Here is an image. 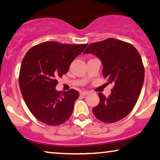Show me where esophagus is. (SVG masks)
<instances>
[{"label":"esophagus","instance_id":"1","mask_svg":"<svg viewBox=\"0 0 160 160\" xmlns=\"http://www.w3.org/2000/svg\"><path fill=\"white\" fill-rule=\"evenodd\" d=\"M80 94L81 95L85 96V95H88V94H89V92H88V91H81V92H80Z\"/></svg>","mask_w":160,"mask_h":160}]
</instances>
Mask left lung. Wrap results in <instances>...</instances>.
<instances>
[{
    "instance_id": "obj_1",
    "label": "left lung",
    "mask_w": 160,
    "mask_h": 160,
    "mask_svg": "<svg viewBox=\"0 0 160 160\" xmlns=\"http://www.w3.org/2000/svg\"><path fill=\"white\" fill-rule=\"evenodd\" d=\"M84 53L100 58L104 77L114 84L108 98L98 93L100 102L93 108V114L105 123L125 118L135 107L144 82V68L138 50L128 42L108 38L91 43Z\"/></svg>"
}]
</instances>
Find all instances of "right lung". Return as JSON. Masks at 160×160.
I'll use <instances>...</instances> for the list:
<instances>
[{
    "mask_svg": "<svg viewBox=\"0 0 160 160\" xmlns=\"http://www.w3.org/2000/svg\"><path fill=\"white\" fill-rule=\"evenodd\" d=\"M87 45L48 41L32 47L25 54L19 73L20 89L30 112L42 122L60 125L72 115L79 92L73 89L58 92L55 87L58 78L68 72Z\"/></svg>",
    "mask_w": 160,
    "mask_h": 160,
    "instance_id": "right-lung-1",
    "label": "right lung"
}]
</instances>
